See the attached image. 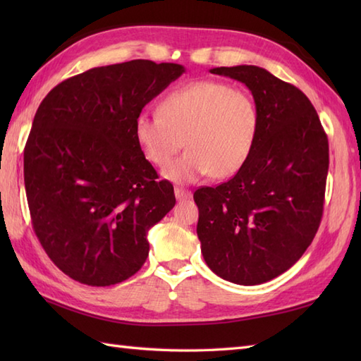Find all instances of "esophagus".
<instances>
[{
  "instance_id": "34e87169",
  "label": "esophagus",
  "mask_w": 361,
  "mask_h": 361,
  "mask_svg": "<svg viewBox=\"0 0 361 361\" xmlns=\"http://www.w3.org/2000/svg\"><path fill=\"white\" fill-rule=\"evenodd\" d=\"M175 197L178 202H185V200H190V198H192V192L185 188H175Z\"/></svg>"
}]
</instances>
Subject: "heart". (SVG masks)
I'll list each match as a JSON object with an SVG mask.
<instances>
[{"mask_svg":"<svg viewBox=\"0 0 361 361\" xmlns=\"http://www.w3.org/2000/svg\"><path fill=\"white\" fill-rule=\"evenodd\" d=\"M260 127L259 106L248 91L219 80H195L167 93L159 111L135 119L136 141L152 164L164 167L186 142L188 150L166 167L173 183L211 173L226 178L247 163Z\"/></svg>","mask_w":361,"mask_h":361,"instance_id":"b5f03b06","label":"heart"}]
</instances>
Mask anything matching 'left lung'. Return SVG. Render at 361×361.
<instances>
[{
  "mask_svg": "<svg viewBox=\"0 0 361 361\" xmlns=\"http://www.w3.org/2000/svg\"><path fill=\"white\" fill-rule=\"evenodd\" d=\"M247 85L260 127L243 167L217 188H200L197 235L221 279L257 286L293 267L315 237L329 171V142L301 90L255 65L212 68Z\"/></svg>",
  "mask_w": 361,
  "mask_h": 361,
  "instance_id": "left-lung-1",
  "label": "left lung"
}]
</instances>
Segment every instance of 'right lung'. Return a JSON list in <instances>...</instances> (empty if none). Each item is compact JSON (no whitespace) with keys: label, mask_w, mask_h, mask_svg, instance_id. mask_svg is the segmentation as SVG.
I'll return each instance as SVG.
<instances>
[{"label":"right lung","mask_w":361,"mask_h":361,"mask_svg":"<svg viewBox=\"0 0 361 361\" xmlns=\"http://www.w3.org/2000/svg\"><path fill=\"white\" fill-rule=\"evenodd\" d=\"M152 60L97 66L54 87L25 147V188L46 255L74 281L106 287L149 256V229L175 206L135 136V119L185 73Z\"/></svg>","instance_id":"obj_1"}]
</instances>
